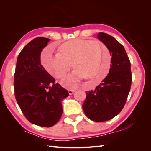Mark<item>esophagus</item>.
I'll return each mask as SVG.
<instances>
[{"label":"esophagus","mask_w":151,"mask_h":151,"mask_svg":"<svg viewBox=\"0 0 151 151\" xmlns=\"http://www.w3.org/2000/svg\"><path fill=\"white\" fill-rule=\"evenodd\" d=\"M75 90H68V93H69V94L70 95H71V94H73L74 93H75Z\"/></svg>","instance_id":"34e87169"}]
</instances>
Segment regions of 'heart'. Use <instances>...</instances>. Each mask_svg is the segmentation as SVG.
<instances>
[{"mask_svg": "<svg viewBox=\"0 0 151 151\" xmlns=\"http://www.w3.org/2000/svg\"><path fill=\"white\" fill-rule=\"evenodd\" d=\"M42 61L45 69L57 78L65 76L72 65L75 70L61 81L64 86H71L83 78L91 79L92 86H95L109 74L111 58L108 50L99 43L76 39L64 44L60 48V54L45 50Z\"/></svg>", "mask_w": 151, "mask_h": 151, "instance_id": "obj_1", "label": "heart"}]
</instances>
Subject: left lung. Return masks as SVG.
Here are the masks:
<instances>
[{
    "mask_svg": "<svg viewBox=\"0 0 151 151\" xmlns=\"http://www.w3.org/2000/svg\"><path fill=\"white\" fill-rule=\"evenodd\" d=\"M97 38L112 56L109 73L94 90L86 91L83 109L86 116L95 122L116 116L126 103L132 83L131 63L123 46L114 37L99 32Z\"/></svg>",
    "mask_w": 151,
    "mask_h": 151,
    "instance_id": "left-lung-1",
    "label": "left lung"
}]
</instances>
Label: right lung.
<instances>
[{
  "mask_svg": "<svg viewBox=\"0 0 151 151\" xmlns=\"http://www.w3.org/2000/svg\"><path fill=\"white\" fill-rule=\"evenodd\" d=\"M49 39L35 38L18 56L14 76L15 98L28 121L50 127L63 114L61 102L69 94L48 74L40 62V54Z\"/></svg>",
  "mask_w": 151,
  "mask_h": 151,
  "instance_id": "right-lung-1",
  "label": "right lung"
}]
</instances>
